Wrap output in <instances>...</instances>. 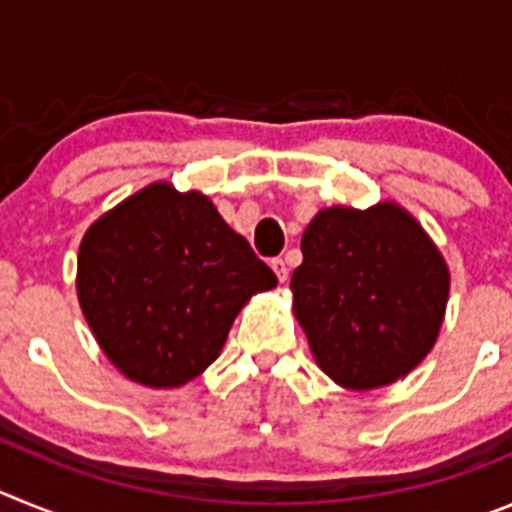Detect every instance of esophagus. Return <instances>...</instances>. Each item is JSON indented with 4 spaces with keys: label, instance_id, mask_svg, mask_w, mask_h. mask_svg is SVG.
Listing matches in <instances>:
<instances>
[{
    "label": "esophagus",
    "instance_id": "34e87169",
    "mask_svg": "<svg viewBox=\"0 0 512 512\" xmlns=\"http://www.w3.org/2000/svg\"><path fill=\"white\" fill-rule=\"evenodd\" d=\"M271 271L277 274V279H279V282H282V284L289 279V269H287V264H284L282 259H271Z\"/></svg>",
    "mask_w": 512,
    "mask_h": 512
}]
</instances>
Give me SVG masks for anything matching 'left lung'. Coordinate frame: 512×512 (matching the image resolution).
Segmentation results:
<instances>
[{"label":"left lung","instance_id":"8db88e82","mask_svg":"<svg viewBox=\"0 0 512 512\" xmlns=\"http://www.w3.org/2000/svg\"><path fill=\"white\" fill-rule=\"evenodd\" d=\"M292 310L312 359L346 390L410 374L441 333L451 274L423 225L397 202L323 207L302 233Z\"/></svg>","mask_w":512,"mask_h":512}]
</instances>
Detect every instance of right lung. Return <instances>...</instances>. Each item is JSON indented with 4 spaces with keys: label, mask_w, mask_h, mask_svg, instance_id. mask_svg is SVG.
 <instances>
[{
    "label": "right lung",
    "mask_w": 512,
    "mask_h": 512,
    "mask_svg": "<svg viewBox=\"0 0 512 512\" xmlns=\"http://www.w3.org/2000/svg\"><path fill=\"white\" fill-rule=\"evenodd\" d=\"M274 271L202 192L153 182L99 215L76 259V297L104 356L130 382L174 390L220 356Z\"/></svg>",
    "instance_id": "add662e5"
}]
</instances>
